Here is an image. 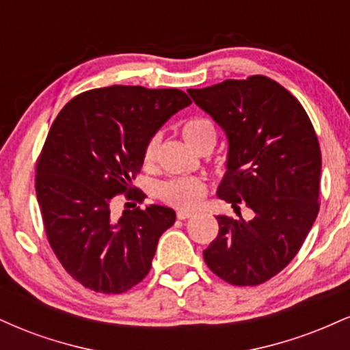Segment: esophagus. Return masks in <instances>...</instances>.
<instances>
[{
	"label": "esophagus",
	"instance_id": "1",
	"mask_svg": "<svg viewBox=\"0 0 350 350\" xmlns=\"http://www.w3.org/2000/svg\"><path fill=\"white\" fill-rule=\"evenodd\" d=\"M192 215H194V212H191V211H178V219L179 220H186Z\"/></svg>",
	"mask_w": 350,
	"mask_h": 350
}]
</instances>
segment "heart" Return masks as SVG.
<instances>
[{
	"label": "heart",
	"instance_id": "1",
	"mask_svg": "<svg viewBox=\"0 0 350 350\" xmlns=\"http://www.w3.org/2000/svg\"><path fill=\"white\" fill-rule=\"evenodd\" d=\"M180 135H183L184 142L194 151H198L207 139H214L215 142V131L214 126L206 120H189L180 128ZM159 135H152L148 143L144 144L143 150V161L144 164H151L156 159V152L159 146ZM207 187L202 180L192 179V178H176L170 179L166 183L159 184L158 194L164 202L171 204V206L180 208H192L196 207L200 200L206 196Z\"/></svg>",
	"mask_w": 350,
	"mask_h": 350
}]
</instances>
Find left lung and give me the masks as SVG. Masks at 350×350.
Here are the masks:
<instances>
[{"label":"left lung","mask_w":350,"mask_h":350,"mask_svg":"<svg viewBox=\"0 0 350 350\" xmlns=\"http://www.w3.org/2000/svg\"><path fill=\"white\" fill-rule=\"evenodd\" d=\"M224 130L226 174L217 198L253 219L217 215L219 235L204 250L207 267L235 286H255L296 256L319 212L321 150L311 120L284 87L265 75L189 88Z\"/></svg>","instance_id":"1"}]
</instances>
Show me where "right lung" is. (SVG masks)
I'll return each mask as SVG.
<instances>
[{
	"mask_svg": "<svg viewBox=\"0 0 350 350\" xmlns=\"http://www.w3.org/2000/svg\"><path fill=\"white\" fill-rule=\"evenodd\" d=\"M191 105L178 88L111 85L72 98L52 123L36 170L47 239L66 271L97 293L118 295L151 268L158 240L176 222L164 206L110 212L116 194L142 200L131 180L144 144Z\"/></svg>",
	"mask_w": 350,
	"mask_h": 350,
	"instance_id": "obj_1",
	"label": "right lung"
}]
</instances>
